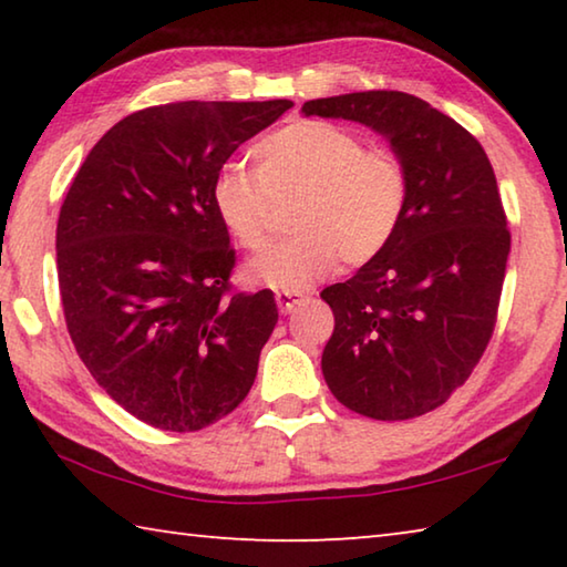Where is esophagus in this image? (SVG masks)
I'll return each instance as SVG.
<instances>
[{
  "mask_svg": "<svg viewBox=\"0 0 567 567\" xmlns=\"http://www.w3.org/2000/svg\"><path fill=\"white\" fill-rule=\"evenodd\" d=\"M302 300L305 297L300 292H277L275 295V302H277V307H280V312H285V315L292 312Z\"/></svg>",
  "mask_w": 567,
  "mask_h": 567,
  "instance_id": "34e87169",
  "label": "esophagus"
}]
</instances>
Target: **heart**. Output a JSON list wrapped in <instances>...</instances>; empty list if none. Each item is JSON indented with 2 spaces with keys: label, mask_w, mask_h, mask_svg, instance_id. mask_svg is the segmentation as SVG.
I'll list each match as a JSON object with an SVG mask.
<instances>
[{
  "label": "heart",
  "mask_w": 567,
  "mask_h": 567,
  "mask_svg": "<svg viewBox=\"0 0 567 567\" xmlns=\"http://www.w3.org/2000/svg\"><path fill=\"white\" fill-rule=\"evenodd\" d=\"M255 172L227 167L213 185L219 223L245 249H260L272 205L295 199L292 237L245 267V280L300 292L344 260L372 262L398 235L410 199L405 159L364 147L360 134L322 120H300L252 147Z\"/></svg>",
  "instance_id": "b5f03b06"
}]
</instances>
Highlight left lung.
I'll list each match as a JSON object with an SVG mask.
<instances>
[{
  "label": "left lung",
  "mask_w": 567,
  "mask_h": 567,
  "mask_svg": "<svg viewBox=\"0 0 567 567\" xmlns=\"http://www.w3.org/2000/svg\"><path fill=\"white\" fill-rule=\"evenodd\" d=\"M302 112L375 130L410 172L385 252L320 292L334 315L324 382L364 417L425 415L470 378L495 330L511 233L491 159L453 117L405 92L310 100Z\"/></svg>",
  "instance_id": "left-lung-1"
}]
</instances>
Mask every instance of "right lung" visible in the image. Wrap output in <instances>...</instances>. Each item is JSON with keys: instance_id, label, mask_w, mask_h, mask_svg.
<instances>
[{"instance_id": "add662e5", "label": "right lung", "mask_w": 567, "mask_h": 567, "mask_svg": "<svg viewBox=\"0 0 567 567\" xmlns=\"http://www.w3.org/2000/svg\"><path fill=\"white\" fill-rule=\"evenodd\" d=\"M292 107L175 102L104 134L66 192L56 275L70 338L142 422L195 433L247 398L277 324L270 290L229 292L235 249L213 207L233 152Z\"/></svg>"}]
</instances>
